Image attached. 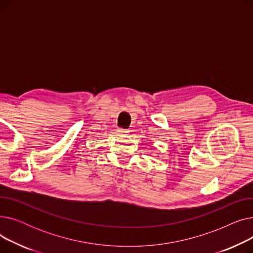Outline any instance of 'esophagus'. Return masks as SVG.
<instances>
[{
    "mask_svg": "<svg viewBox=\"0 0 253 253\" xmlns=\"http://www.w3.org/2000/svg\"><path fill=\"white\" fill-rule=\"evenodd\" d=\"M118 132H119V134H127V133H128L127 130L122 129V128H119V129H118Z\"/></svg>",
    "mask_w": 253,
    "mask_h": 253,
    "instance_id": "obj_1",
    "label": "esophagus"
}]
</instances>
